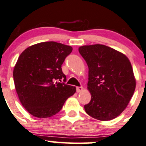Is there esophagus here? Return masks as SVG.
I'll return each instance as SVG.
<instances>
[{
	"label": "esophagus",
	"mask_w": 146,
	"mask_h": 146,
	"mask_svg": "<svg viewBox=\"0 0 146 146\" xmlns=\"http://www.w3.org/2000/svg\"><path fill=\"white\" fill-rule=\"evenodd\" d=\"M76 90H77L78 92H82V90H83V88H82V86L77 87V88H76Z\"/></svg>",
	"instance_id": "34e87169"
}]
</instances>
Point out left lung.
<instances>
[{
  "mask_svg": "<svg viewBox=\"0 0 146 146\" xmlns=\"http://www.w3.org/2000/svg\"><path fill=\"white\" fill-rule=\"evenodd\" d=\"M79 53L88 64V89L91 100L84 106L92 118L109 121L126 109L136 88V79L129 58L102 44L82 46Z\"/></svg>",
  "mask_w": 146,
  "mask_h": 146,
  "instance_id": "left-lung-1",
  "label": "left lung"
}]
</instances>
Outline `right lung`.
<instances>
[{"mask_svg":"<svg viewBox=\"0 0 146 146\" xmlns=\"http://www.w3.org/2000/svg\"><path fill=\"white\" fill-rule=\"evenodd\" d=\"M73 48L55 42L32 45L23 51L13 70L15 87L26 110L37 118L52 117L76 92V87L56 80L66 77L61 65Z\"/></svg>","mask_w":146,"mask_h":146,"instance_id":"add662e5","label":"right lung"}]
</instances>
